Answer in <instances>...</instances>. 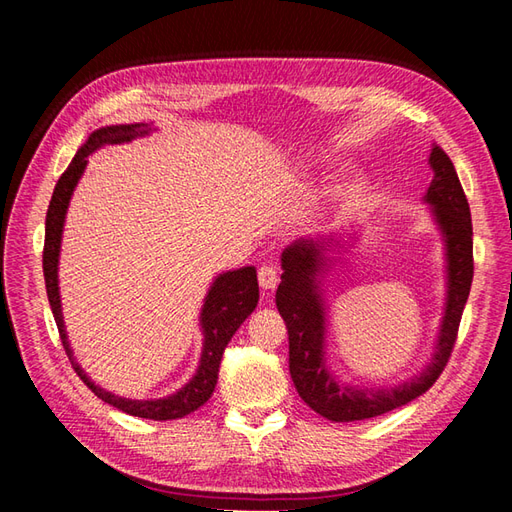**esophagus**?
<instances>
[{"mask_svg":"<svg viewBox=\"0 0 512 512\" xmlns=\"http://www.w3.org/2000/svg\"><path fill=\"white\" fill-rule=\"evenodd\" d=\"M257 277H259V286H262V290H275L279 284V275L273 266L259 268Z\"/></svg>","mask_w":512,"mask_h":512,"instance_id":"esophagus-1","label":"esophagus"}]
</instances>
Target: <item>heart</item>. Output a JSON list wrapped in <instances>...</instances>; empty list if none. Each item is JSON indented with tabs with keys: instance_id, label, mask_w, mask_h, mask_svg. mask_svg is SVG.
Returning a JSON list of instances; mask_svg holds the SVG:
<instances>
[{
	"instance_id": "b5f03b06",
	"label": "heart",
	"mask_w": 512,
	"mask_h": 512,
	"mask_svg": "<svg viewBox=\"0 0 512 512\" xmlns=\"http://www.w3.org/2000/svg\"><path fill=\"white\" fill-rule=\"evenodd\" d=\"M356 189H358V182L356 180H347V182H343L341 187H336V191H334V198L336 200H347V198H352V195L356 193Z\"/></svg>"
}]
</instances>
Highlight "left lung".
Segmentation results:
<instances>
[{"instance_id":"8db88e82","label":"left lung","mask_w":512,"mask_h":512,"mask_svg":"<svg viewBox=\"0 0 512 512\" xmlns=\"http://www.w3.org/2000/svg\"><path fill=\"white\" fill-rule=\"evenodd\" d=\"M433 180L424 193L433 222L444 242L447 262V301L438 330L436 350L420 374L394 387L350 385L328 365L325 334L328 306L323 281L336 257L347 253V242L330 237H301L281 253V284L277 310L286 321L290 343V376L301 400L332 422H356L383 416L422 396L449 363L462 312L473 281V224L471 209L451 158L433 145L429 154Z\"/></svg>"}]
</instances>
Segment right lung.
I'll return each instance as SVG.
<instances>
[{
	"label": "right lung",
	"instance_id": "1",
	"mask_svg": "<svg viewBox=\"0 0 512 512\" xmlns=\"http://www.w3.org/2000/svg\"><path fill=\"white\" fill-rule=\"evenodd\" d=\"M151 132H154V127L149 123L107 125L101 129H94V132L88 136V140L81 145V149L76 151V156L72 158L68 169L63 171L57 187H54L52 200L48 206L46 244H43V277H46L48 301L54 314V321H57L65 354H68L74 372L79 374L83 383L94 391V396L105 400L107 405L129 413V416L149 418V420H176V418L189 416L191 411L202 407L204 402L211 398L217 383V372H220L224 347L233 339V334L237 332L239 325L250 317V312L255 310L259 301V284H257L255 266L226 270V273L217 275L213 279V284L209 292H206L202 310H200V330L204 336L200 365L195 369V374L187 385H182L178 391H173V394L165 398H151V400L123 398L96 385L94 380L83 372V367L76 363L74 352L68 341V332H65L61 295H59V253H61L65 213H68L76 184H79L85 167H88V156L105 145L132 143L134 138H143Z\"/></svg>",
	"mask_w": 512,
	"mask_h": 512
}]
</instances>
